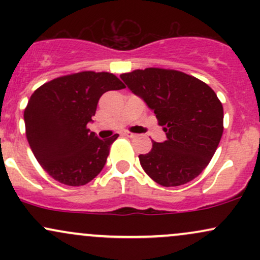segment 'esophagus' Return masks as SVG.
Listing matches in <instances>:
<instances>
[{"mask_svg":"<svg viewBox=\"0 0 260 260\" xmlns=\"http://www.w3.org/2000/svg\"><path fill=\"white\" fill-rule=\"evenodd\" d=\"M123 134L126 137H128V138H134V137H136V134L132 133V132H128V131H124Z\"/></svg>","mask_w":260,"mask_h":260,"instance_id":"obj_1","label":"esophagus"}]
</instances>
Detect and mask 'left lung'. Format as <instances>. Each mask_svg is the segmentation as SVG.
Instances as JSON below:
<instances>
[{
    "mask_svg": "<svg viewBox=\"0 0 260 260\" xmlns=\"http://www.w3.org/2000/svg\"><path fill=\"white\" fill-rule=\"evenodd\" d=\"M131 91L145 101L166 133L153 142L140 165L151 180L176 187L194 180L215 154L223 132V109L215 91L188 74L145 68L121 74Z\"/></svg>",
    "mask_w": 260,
    "mask_h": 260,
    "instance_id": "8db88e82",
    "label": "left lung"
}]
</instances>
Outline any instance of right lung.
<instances>
[{"label": "right lung", "instance_id": "add662e5", "mask_svg": "<svg viewBox=\"0 0 260 260\" xmlns=\"http://www.w3.org/2000/svg\"><path fill=\"white\" fill-rule=\"evenodd\" d=\"M123 88L115 74L85 71L59 77L32 92L24 110L26 139L52 178L78 187L100 174L118 134L100 139L86 126L101 95Z\"/></svg>", "mask_w": 260, "mask_h": 260}]
</instances>
